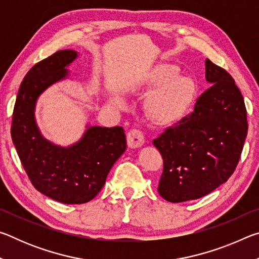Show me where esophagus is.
Returning a JSON list of instances; mask_svg holds the SVG:
<instances>
[{"mask_svg": "<svg viewBox=\"0 0 259 259\" xmlns=\"http://www.w3.org/2000/svg\"><path fill=\"white\" fill-rule=\"evenodd\" d=\"M126 142H128V146L131 148H138L143 146L145 138H144V134L138 129H133L128 133L126 136Z\"/></svg>", "mask_w": 259, "mask_h": 259, "instance_id": "1", "label": "esophagus"}]
</instances>
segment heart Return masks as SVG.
<instances>
[{"label": "heart", "mask_w": 259, "mask_h": 259, "mask_svg": "<svg viewBox=\"0 0 259 259\" xmlns=\"http://www.w3.org/2000/svg\"><path fill=\"white\" fill-rule=\"evenodd\" d=\"M192 96L190 85L184 81H176L157 95L154 100V109L163 119L178 116L186 108ZM117 103H121L119 99Z\"/></svg>", "instance_id": "obj_1"}]
</instances>
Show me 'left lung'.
I'll use <instances>...</instances> for the list:
<instances>
[{"instance_id":"8db88e82","label":"left lung","mask_w":259,"mask_h":259,"mask_svg":"<svg viewBox=\"0 0 259 259\" xmlns=\"http://www.w3.org/2000/svg\"><path fill=\"white\" fill-rule=\"evenodd\" d=\"M205 80L211 85L193 112L153 140L163 159L157 191L169 202L196 200L216 190L234 172L242 153L248 122L241 91L209 59Z\"/></svg>"}]
</instances>
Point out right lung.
Masks as SVG:
<instances>
[{
    "mask_svg": "<svg viewBox=\"0 0 259 259\" xmlns=\"http://www.w3.org/2000/svg\"><path fill=\"white\" fill-rule=\"evenodd\" d=\"M74 50H60L38 61L21 82L12 114L11 137L33 186L66 204L89 202L102 190L109 170L126 148L122 126H90L77 143L55 145L41 135L35 121L40 95L68 75Z\"/></svg>",
    "mask_w": 259,
    "mask_h": 259,
    "instance_id": "obj_1",
    "label": "right lung"
}]
</instances>
